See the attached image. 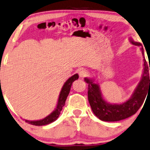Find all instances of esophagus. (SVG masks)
<instances>
[{"label":"esophagus","instance_id":"esophagus-1","mask_svg":"<svg viewBox=\"0 0 150 150\" xmlns=\"http://www.w3.org/2000/svg\"><path fill=\"white\" fill-rule=\"evenodd\" d=\"M79 76H80L81 79H84L85 77H86L87 76L88 74V72L87 70H86L85 69H82L79 71Z\"/></svg>","mask_w":150,"mask_h":150}]
</instances>
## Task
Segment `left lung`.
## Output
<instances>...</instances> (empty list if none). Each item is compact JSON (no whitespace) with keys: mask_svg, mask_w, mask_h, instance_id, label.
<instances>
[{"mask_svg":"<svg viewBox=\"0 0 150 150\" xmlns=\"http://www.w3.org/2000/svg\"><path fill=\"white\" fill-rule=\"evenodd\" d=\"M129 41L134 45L142 46L139 42H135L132 38ZM143 58V72L141 80L135 89L132 97L122 103H110L103 99L100 86L95 83L93 79L85 78L88 84V101L95 115L99 120L105 122H116L126 119L138 111L145 101L146 96L150 92V80L149 70L150 65H147L144 55V49L140 48Z\"/></svg>","mask_w":150,"mask_h":150,"instance_id":"left-lung-1","label":"left lung"}]
</instances>
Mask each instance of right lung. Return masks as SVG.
<instances>
[{"label":"right lung","instance_id":"add662e5","mask_svg":"<svg viewBox=\"0 0 150 150\" xmlns=\"http://www.w3.org/2000/svg\"><path fill=\"white\" fill-rule=\"evenodd\" d=\"M78 79L79 75L77 74H76L70 77L69 79H68L67 81L64 83L62 89H61L60 95H59L56 108H55V110L51 114H49V115L42 120H33V121H29V120H25V122L28 124H30V125H35V126H43V125H49V124L55 121V120L58 119L59 115H60L62 107L64 106L67 97L68 95H69L72 83H73L74 81L77 80Z\"/></svg>","mask_w":150,"mask_h":150}]
</instances>
